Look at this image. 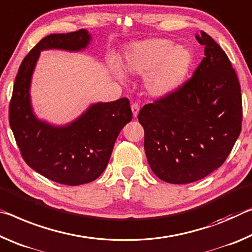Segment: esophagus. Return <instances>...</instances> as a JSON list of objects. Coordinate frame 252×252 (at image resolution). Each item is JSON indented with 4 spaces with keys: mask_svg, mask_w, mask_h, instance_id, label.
Wrapping results in <instances>:
<instances>
[{
    "mask_svg": "<svg viewBox=\"0 0 252 252\" xmlns=\"http://www.w3.org/2000/svg\"><path fill=\"white\" fill-rule=\"evenodd\" d=\"M131 111H133V116L137 117V115L139 113V106L138 104H133L131 105Z\"/></svg>",
    "mask_w": 252,
    "mask_h": 252,
    "instance_id": "esophagus-1",
    "label": "esophagus"
}]
</instances>
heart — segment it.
Here are the masks:
<instances>
[{
  "label": "heart",
  "instance_id": "obj_1",
  "mask_svg": "<svg viewBox=\"0 0 252 252\" xmlns=\"http://www.w3.org/2000/svg\"><path fill=\"white\" fill-rule=\"evenodd\" d=\"M193 63L192 52L183 45H174L167 39H150L131 44L125 52L123 69L129 75L145 76L144 85L153 97H165L187 79ZM115 77L124 81L125 76L113 67Z\"/></svg>",
  "mask_w": 252,
  "mask_h": 252
}]
</instances>
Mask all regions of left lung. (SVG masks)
<instances>
[{
  "label": "left lung",
  "instance_id": "8db88e82",
  "mask_svg": "<svg viewBox=\"0 0 252 252\" xmlns=\"http://www.w3.org/2000/svg\"><path fill=\"white\" fill-rule=\"evenodd\" d=\"M204 58L176 92L145 105L138 121L154 174L172 184L203 179L220 167L241 131V88L220 45L207 33L196 35Z\"/></svg>",
  "mask_w": 252,
  "mask_h": 252
}]
</instances>
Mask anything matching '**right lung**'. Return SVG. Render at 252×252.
<instances>
[{"instance_id": "obj_1", "label": "right lung", "mask_w": 252, "mask_h": 252, "mask_svg": "<svg viewBox=\"0 0 252 252\" xmlns=\"http://www.w3.org/2000/svg\"><path fill=\"white\" fill-rule=\"evenodd\" d=\"M92 40L86 29L43 38L20 65L10 102V126L23 159L41 175L60 184L80 185L96 180L105 171L121 130L133 118L127 98L94 102L64 125L35 115L31 84L41 51L80 52Z\"/></svg>"}]
</instances>
